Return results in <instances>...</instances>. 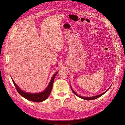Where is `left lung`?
<instances>
[{
    "label": "left lung",
    "mask_w": 125,
    "mask_h": 125,
    "mask_svg": "<svg viewBox=\"0 0 125 125\" xmlns=\"http://www.w3.org/2000/svg\"><path fill=\"white\" fill-rule=\"evenodd\" d=\"M111 87V86L109 87V88H108L107 90L104 93H102V94H99V95H97V96H93V97H82L81 96H80V95H78L77 94H76V93L72 89V87L71 86V89H72V92H73V93L76 95V96H78V97H79V98H80L81 99H84V100H94V99H97V98H99L100 97H101V96H102L103 94H104L110 88V87Z\"/></svg>",
    "instance_id": "8db88e82"
}]
</instances>
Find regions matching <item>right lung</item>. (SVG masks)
Wrapping results in <instances>:
<instances>
[{"label": "right lung", "instance_id": "1", "mask_svg": "<svg viewBox=\"0 0 125 125\" xmlns=\"http://www.w3.org/2000/svg\"><path fill=\"white\" fill-rule=\"evenodd\" d=\"M58 73V72L55 73L53 76L52 77L51 79V80L49 82V84L47 86V87L46 88L45 90L43 91L41 93H27L23 91H22L20 87L18 86L14 80L11 78V80H12L14 84L15 85L16 90L18 93L21 95V96L24 97V98L31 101L32 102H43L45 100H46L47 98H48L49 95L51 93L53 82H54V80L55 78V77L56 75Z\"/></svg>", "mask_w": 125, "mask_h": 125}]
</instances>
